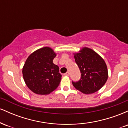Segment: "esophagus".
Masks as SVG:
<instances>
[{"label":"esophagus","instance_id":"obj_1","mask_svg":"<svg viewBox=\"0 0 128 128\" xmlns=\"http://www.w3.org/2000/svg\"><path fill=\"white\" fill-rule=\"evenodd\" d=\"M64 76H69V72H66V73H64Z\"/></svg>","mask_w":128,"mask_h":128}]
</instances>
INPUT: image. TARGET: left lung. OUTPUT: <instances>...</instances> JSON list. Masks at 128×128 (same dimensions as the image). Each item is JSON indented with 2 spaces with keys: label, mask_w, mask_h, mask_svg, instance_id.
I'll return each mask as SVG.
<instances>
[{
  "label": "left lung",
  "mask_w": 128,
  "mask_h": 128,
  "mask_svg": "<svg viewBox=\"0 0 128 128\" xmlns=\"http://www.w3.org/2000/svg\"><path fill=\"white\" fill-rule=\"evenodd\" d=\"M75 62L81 73L78 82L72 81L73 86L84 94L98 92L106 83L108 77L105 61L93 50L83 48L74 54Z\"/></svg>",
  "instance_id": "left-lung-1"
}]
</instances>
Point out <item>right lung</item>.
Returning <instances> with one entry per match:
<instances>
[{
    "label": "right lung",
    "mask_w": 128,
    "mask_h": 128,
    "mask_svg": "<svg viewBox=\"0 0 128 128\" xmlns=\"http://www.w3.org/2000/svg\"><path fill=\"white\" fill-rule=\"evenodd\" d=\"M56 54L49 47H44L29 56L22 73L26 86L37 94H48L58 87L61 79L59 67L53 63Z\"/></svg>",
    "instance_id": "add662e5"
}]
</instances>
